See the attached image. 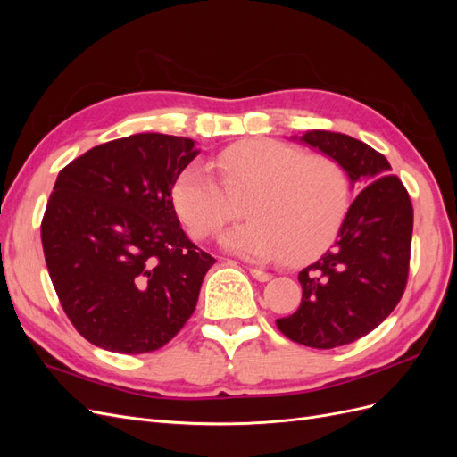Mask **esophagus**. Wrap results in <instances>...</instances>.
Returning <instances> with one entry per match:
<instances>
[{"label": "esophagus", "mask_w": 457, "mask_h": 457, "mask_svg": "<svg viewBox=\"0 0 457 457\" xmlns=\"http://www.w3.org/2000/svg\"><path fill=\"white\" fill-rule=\"evenodd\" d=\"M250 274L257 282H269L272 278V274L267 270H261V269H250Z\"/></svg>", "instance_id": "obj_1"}]
</instances>
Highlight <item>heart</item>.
<instances>
[{"instance_id": "b5f03b06", "label": "heart", "mask_w": 457, "mask_h": 457, "mask_svg": "<svg viewBox=\"0 0 457 457\" xmlns=\"http://www.w3.org/2000/svg\"><path fill=\"white\" fill-rule=\"evenodd\" d=\"M217 175L190 163L173 181L171 198L192 237L202 240L238 215L244 223L220 234L227 252L259 261H307L334 242L349 212V173L336 160L255 139L234 143L213 158Z\"/></svg>"}]
</instances>
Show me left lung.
<instances>
[{
  "label": "left lung",
  "instance_id": "left-lung-1",
  "mask_svg": "<svg viewBox=\"0 0 457 457\" xmlns=\"http://www.w3.org/2000/svg\"><path fill=\"white\" fill-rule=\"evenodd\" d=\"M299 141L339 162L353 187L367 185L331 250L299 272V309L276 320L287 339L334 349L370 334L398 305L408 282L413 207L389 162L366 143L324 129L303 133Z\"/></svg>",
  "mask_w": 457,
  "mask_h": 457
}]
</instances>
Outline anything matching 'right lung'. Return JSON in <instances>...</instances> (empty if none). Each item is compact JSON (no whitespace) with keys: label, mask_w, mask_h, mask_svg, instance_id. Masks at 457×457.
<instances>
[{"label":"right lung","mask_w":457,"mask_h":457,"mask_svg":"<svg viewBox=\"0 0 457 457\" xmlns=\"http://www.w3.org/2000/svg\"><path fill=\"white\" fill-rule=\"evenodd\" d=\"M198 152L185 137L139 133L61 170L41 244L66 316L95 347L156 351L195 312L215 259L187 238L171 188Z\"/></svg>","instance_id":"obj_1"}]
</instances>
